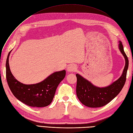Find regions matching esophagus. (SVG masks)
<instances>
[{
  "mask_svg": "<svg viewBox=\"0 0 133 133\" xmlns=\"http://www.w3.org/2000/svg\"><path fill=\"white\" fill-rule=\"evenodd\" d=\"M77 70V67L75 65V64H70V65L69 66V67H67V71L69 72H75Z\"/></svg>",
  "mask_w": 133,
  "mask_h": 133,
  "instance_id": "esophagus-1",
  "label": "esophagus"
}]
</instances>
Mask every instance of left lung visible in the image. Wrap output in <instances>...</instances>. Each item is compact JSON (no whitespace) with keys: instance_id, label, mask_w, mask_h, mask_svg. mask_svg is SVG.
Wrapping results in <instances>:
<instances>
[{"instance_id":"obj_1","label":"left lung","mask_w":133,"mask_h":133,"mask_svg":"<svg viewBox=\"0 0 133 133\" xmlns=\"http://www.w3.org/2000/svg\"><path fill=\"white\" fill-rule=\"evenodd\" d=\"M118 48L124 57L125 65L121 76L113 83L105 87H98L79 74L76 75L77 97L84 105L91 108L104 106L114 99L122 90L127 78L129 60L121 41H119Z\"/></svg>"}]
</instances>
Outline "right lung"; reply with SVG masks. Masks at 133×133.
Masks as SVG:
<instances>
[{"label":"right lung","instance_id":"obj_1","mask_svg":"<svg viewBox=\"0 0 133 133\" xmlns=\"http://www.w3.org/2000/svg\"><path fill=\"white\" fill-rule=\"evenodd\" d=\"M12 51V50H11ZM9 52L6 61V78L14 96L22 103L34 107L49 105L53 99L57 88L66 75V70L56 71L40 83L24 84L13 76L9 64Z\"/></svg>","mask_w":133,"mask_h":133}]
</instances>
